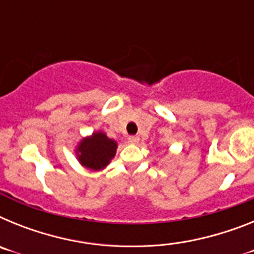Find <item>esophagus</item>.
<instances>
[{"mask_svg":"<svg viewBox=\"0 0 254 254\" xmlns=\"http://www.w3.org/2000/svg\"><path fill=\"white\" fill-rule=\"evenodd\" d=\"M138 141H140V137H137V136H129L128 137V142L132 145H137Z\"/></svg>","mask_w":254,"mask_h":254,"instance_id":"obj_1","label":"esophagus"}]
</instances>
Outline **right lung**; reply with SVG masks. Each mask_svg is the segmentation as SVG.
<instances>
[{
    "instance_id": "right-lung-1",
    "label": "right lung",
    "mask_w": 254,
    "mask_h": 254,
    "mask_svg": "<svg viewBox=\"0 0 254 254\" xmlns=\"http://www.w3.org/2000/svg\"><path fill=\"white\" fill-rule=\"evenodd\" d=\"M117 147V141L108 137L104 132L96 131L77 143L75 154L82 167L96 172L109 165L116 155Z\"/></svg>"
}]
</instances>
